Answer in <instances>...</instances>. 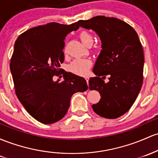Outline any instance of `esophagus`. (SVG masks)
Returning <instances> with one entry per match:
<instances>
[{
  "mask_svg": "<svg viewBox=\"0 0 158 158\" xmlns=\"http://www.w3.org/2000/svg\"><path fill=\"white\" fill-rule=\"evenodd\" d=\"M85 79L86 82H87V83L88 84V81H89V77H88V76H85Z\"/></svg>",
  "mask_w": 158,
  "mask_h": 158,
  "instance_id": "34e87169",
  "label": "esophagus"
}]
</instances>
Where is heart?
I'll return each instance as SVG.
<instances>
[{
    "instance_id": "b5f03b06",
    "label": "heart",
    "mask_w": 158,
    "mask_h": 158,
    "mask_svg": "<svg viewBox=\"0 0 158 158\" xmlns=\"http://www.w3.org/2000/svg\"><path fill=\"white\" fill-rule=\"evenodd\" d=\"M79 37L85 46L93 43V37L89 32L86 31H83L79 34ZM92 65V62L89 59H83V58H78L74 60L72 63L69 65L68 69L70 72L73 73L76 75L84 76L87 74L90 67Z\"/></svg>"
}]
</instances>
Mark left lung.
<instances>
[{
    "label": "left lung",
    "instance_id": "left-lung-1",
    "mask_svg": "<svg viewBox=\"0 0 158 158\" xmlns=\"http://www.w3.org/2000/svg\"><path fill=\"white\" fill-rule=\"evenodd\" d=\"M77 25L95 31L102 43L93 68L96 76L89 79V89L101 96L93 110L106 118H117L131 109L143 85L144 54L137 34L125 22L103 15L79 20Z\"/></svg>",
    "mask_w": 158,
    "mask_h": 158
}]
</instances>
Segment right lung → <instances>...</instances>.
Returning a JSON list of instances; mask_svg holds the SVG:
<instances>
[{"instance_id": "obj_1", "label": "right lung", "mask_w": 158, "mask_h": 158, "mask_svg": "<svg viewBox=\"0 0 158 158\" xmlns=\"http://www.w3.org/2000/svg\"><path fill=\"white\" fill-rule=\"evenodd\" d=\"M77 22L37 26L25 31L15 43L10 71L15 94L27 112L43 124L60 120L73 94L88 89L84 78L70 72L63 74V82L53 81L64 60L65 37L79 28Z\"/></svg>"}]
</instances>
